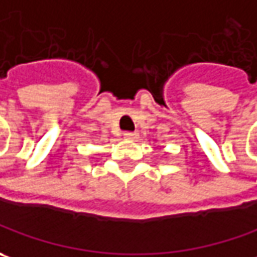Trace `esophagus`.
Segmentation results:
<instances>
[{
	"instance_id": "obj_1",
	"label": "esophagus",
	"mask_w": 257,
	"mask_h": 257,
	"mask_svg": "<svg viewBox=\"0 0 257 257\" xmlns=\"http://www.w3.org/2000/svg\"><path fill=\"white\" fill-rule=\"evenodd\" d=\"M123 138L129 141H135L138 138V135H137L135 132H125V134H123Z\"/></svg>"
}]
</instances>
